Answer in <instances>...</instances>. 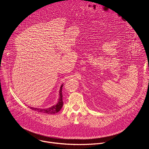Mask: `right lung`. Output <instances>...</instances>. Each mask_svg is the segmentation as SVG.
<instances>
[{
    "label": "right lung",
    "instance_id": "obj_1",
    "mask_svg": "<svg viewBox=\"0 0 149 149\" xmlns=\"http://www.w3.org/2000/svg\"><path fill=\"white\" fill-rule=\"evenodd\" d=\"M62 86L63 84H62L61 87H60V90L59 92V97L58 101V102L56 105H54L53 106L51 107L47 108V109H38V108H34L32 107H29V109H31L32 110L42 113H44V114H55L57 113L60 111V110L62 109V106H63V101H62Z\"/></svg>",
    "mask_w": 149,
    "mask_h": 149
}]
</instances>
